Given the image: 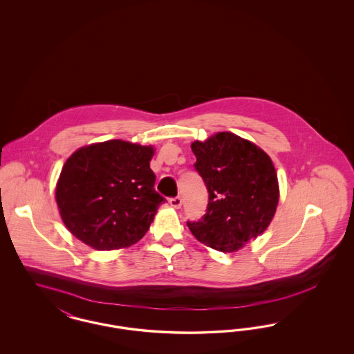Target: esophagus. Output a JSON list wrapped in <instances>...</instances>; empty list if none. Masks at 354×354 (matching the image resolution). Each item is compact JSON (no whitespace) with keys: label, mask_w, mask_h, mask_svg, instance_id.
Masks as SVG:
<instances>
[{"label":"esophagus","mask_w":354,"mask_h":354,"mask_svg":"<svg viewBox=\"0 0 354 354\" xmlns=\"http://www.w3.org/2000/svg\"><path fill=\"white\" fill-rule=\"evenodd\" d=\"M169 204L174 207V208H180L182 207V198L180 196H176V198H171L169 199Z\"/></svg>","instance_id":"1"}]
</instances>
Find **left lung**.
<instances>
[{
    "label": "left lung",
    "mask_w": 354,
    "mask_h": 354,
    "mask_svg": "<svg viewBox=\"0 0 354 354\" xmlns=\"http://www.w3.org/2000/svg\"><path fill=\"white\" fill-rule=\"evenodd\" d=\"M194 165L208 189L202 219L187 221L201 243L234 252L270 225L279 203L277 175L270 156L250 140L218 133L194 142Z\"/></svg>",
    "instance_id": "1"
}]
</instances>
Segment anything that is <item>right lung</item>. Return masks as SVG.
I'll use <instances>...</instances> for the list:
<instances>
[{"instance_id":"add662e5","label":"right lung","mask_w":354,"mask_h":354,"mask_svg":"<svg viewBox=\"0 0 354 354\" xmlns=\"http://www.w3.org/2000/svg\"><path fill=\"white\" fill-rule=\"evenodd\" d=\"M151 146L107 140L74 152L61 171L55 201L68 231L98 251L140 240L166 199L150 169Z\"/></svg>"}]
</instances>
